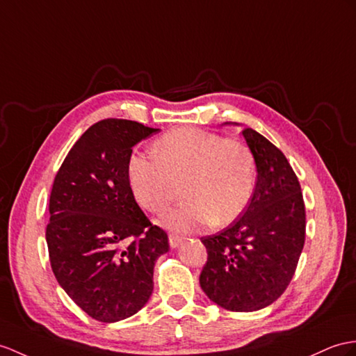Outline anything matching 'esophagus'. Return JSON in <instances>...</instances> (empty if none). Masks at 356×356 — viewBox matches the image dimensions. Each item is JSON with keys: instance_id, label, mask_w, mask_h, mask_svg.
<instances>
[{"instance_id": "34e87169", "label": "esophagus", "mask_w": 356, "mask_h": 356, "mask_svg": "<svg viewBox=\"0 0 356 356\" xmlns=\"http://www.w3.org/2000/svg\"><path fill=\"white\" fill-rule=\"evenodd\" d=\"M169 245L172 249H177L179 248L181 245H183V238H181L179 236H175V234H170L169 236Z\"/></svg>"}]
</instances>
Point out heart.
<instances>
[{"mask_svg":"<svg viewBox=\"0 0 356 356\" xmlns=\"http://www.w3.org/2000/svg\"><path fill=\"white\" fill-rule=\"evenodd\" d=\"M154 159L133 154L127 179L136 202L160 213L183 183L184 204L161 214L170 232L190 234L213 222L227 225L246 210L257 181L254 154L245 143L197 128H177L152 143Z\"/></svg>","mask_w":356,"mask_h":356,"instance_id":"b5f03b06","label":"heart"}]
</instances>
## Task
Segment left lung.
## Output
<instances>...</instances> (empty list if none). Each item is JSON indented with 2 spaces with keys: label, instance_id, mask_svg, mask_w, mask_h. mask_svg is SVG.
Instances as JSON below:
<instances>
[{
  "label": "left lung",
  "instance_id": "left-lung-1",
  "mask_svg": "<svg viewBox=\"0 0 356 356\" xmlns=\"http://www.w3.org/2000/svg\"><path fill=\"white\" fill-rule=\"evenodd\" d=\"M241 134L255 159V190L238 219L201 238L208 258L199 284L219 307L249 313L289 287L305 243V204L285 155L252 128Z\"/></svg>",
  "mask_w": 356,
  "mask_h": 356
}]
</instances>
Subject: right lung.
<instances>
[{
  "mask_svg": "<svg viewBox=\"0 0 356 356\" xmlns=\"http://www.w3.org/2000/svg\"><path fill=\"white\" fill-rule=\"evenodd\" d=\"M159 128L127 119L92 125L60 166L49 196L47 245L56 280L86 314L104 323L131 317L154 290V266L169 250L131 195L133 146Z\"/></svg>",
  "mask_w": 356,
  "mask_h": 356,
  "instance_id": "right-lung-1",
  "label": "right lung"
}]
</instances>
